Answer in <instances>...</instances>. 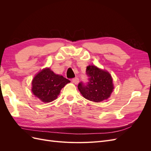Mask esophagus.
<instances>
[{
	"mask_svg": "<svg viewBox=\"0 0 151 151\" xmlns=\"http://www.w3.org/2000/svg\"><path fill=\"white\" fill-rule=\"evenodd\" d=\"M72 82L73 83H74V84H78L79 83V79L78 78H74V79H73L72 80Z\"/></svg>",
	"mask_w": 151,
	"mask_h": 151,
	"instance_id": "1",
	"label": "esophagus"
}]
</instances>
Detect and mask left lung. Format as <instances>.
Masks as SVG:
<instances>
[{
	"mask_svg": "<svg viewBox=\"0 0 151 151\" xmlns=\"http://www.w3.org/2000/svg\"><path fill=\"white\" fill-rule=\"evenodd\" d=\"M86 74L89 77L88 84H78V89L86 99L99 103L111 96L114 89L113 78L109 72L94 65L86 67Z\"/></svg>",
	"mask_w": 151,
	"mask_h": 151,
	"instance_id": "1",
	"label": "left lung"
}]
</instances>
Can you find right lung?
<instances>
[{"label":"right lung","instance_id":"obj_1","mask_svg":"<svg viewBox=\"0 0 151 151\" xmlns=\"http://www.w3.org/2000/svg\"><path fill=\"white\" fill-rule=\"evenodd\" d=\"M69 83V80L61 75L55 74L50 67H46L33 77L31 82V91L36 98L47 103L55 100L61 89Z\"/></svg>","mask_w":151,"mask_h":151}]
</instances>
